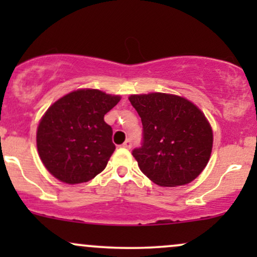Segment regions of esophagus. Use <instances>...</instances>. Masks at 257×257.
<instances>
[{
    "instance_id": "1",
    "label": "esophagus",
    "mask_w": 257,
    "mask_h": 257,
    "mask_svg": "<svg viewBox=\"0 0 257 257\" xmlns=\"http://www.w3.org/2000/svg\"><path fill=\"white\" fill-rule=\"evenodd\" d=\"M122 147H124V149H126V150L131 149V147H132V140H131V139H128V140H125L124 143H123Z\"/></svg>"
}]
</instances>
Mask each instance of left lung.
Here are the masks:
<instances>
[{
    "label": "left lung",
    "instance_id": "obj_1",
    "mask_svg": "<svg viewBox=\"0 0 257 257\" xmlns=\"http://www.w3.org/2000/svg\"><path fill=\"white\" fill-rule=\"evenodd\" d=\"M129 101L143 122V144L132 152L141 172L164 187L193 181L213 149V131L204 113L173 94L131 95Z\"/></svg>",
    "mask_w": 257,
    "mask_h": 257
}]
</instances>
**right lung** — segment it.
Instances as JSON below:
<instances>
[{
  "label": "right lung",
  "mask_w": 257,
  "mask_h": 257,
  "mask_svg": "<svg viewBox=\"0 0 257 257\" xmlns=\"http://www.w3.org/2000/svg\"><path fill=\"white\" fill-rule=\"evenodd\" d=\"M120 100L98 89H78L55 101L37 128V150L49 173L65 184L95 178L113 153L104 116Z\"/></svg>",
  "instance_id": "obj_1"
}]
</instances>
